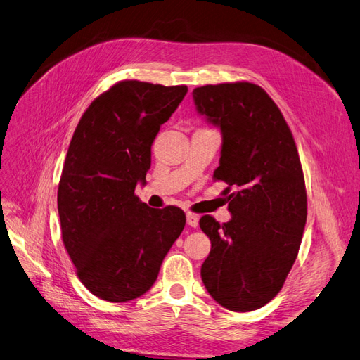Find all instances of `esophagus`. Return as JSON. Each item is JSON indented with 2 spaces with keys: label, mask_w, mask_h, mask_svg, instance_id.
Wrapping results in <instances>:
<instances>
[{
  "label": "esophagus",
  "mask_w": 360,
  "mask_h": 360,
  "mask_svg": "<svg viewBox=\"0 0 360 360\" xmlns=\"http://www.w3.org/2000/svg\"><path fill=\"white\" fill-rule=\"evenodd\" d=\"M187 224L191 228H196L199 225V217L196 214H193V213H187Z\"/></svg>",
  "instance_id": "obj_1"
}]
</instances>
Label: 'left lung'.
Segmentation results:
<instances>
[{"mask_svg":"<svg viewBox=\"0 0 360 360\" xmlns=\"http://www.w3.org/2000/svg\"><path fill=\"white\" fill-rule=\"evenodd\" d=\"M193 98L222 132L213 178L228 184L224 195L233 214L222 225L211 216L199 220L211 240L202 281L225 309L257 310L281 290L306 225L307 193L297 144L275 101L251 82L195 88Z\"/></svg>","mask_w":360,"mask_h":360,"instance_id":"obj_1","label":"left lung"}]
</instances>
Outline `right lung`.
Segmentation results:
<instances>
[{
    "mask_svg": "<svg viewBox=\"0 0 360 360\" xmlns=\"http://www.w3.org/2000/svg\"><path fill=\"white\" fill-rule=\"evenodd\" d=\"M187 91L117 82L92 100L71 138L58 188L62 242L82 284L101 300L124 302L149 290L186 226L181 208L147 207L135 187Z\"/></svg>",
    "mask_w": 360,
    "mask_h": 360,
    "instance_id": "1",
    "label": "right lung"
}]
</instances>
